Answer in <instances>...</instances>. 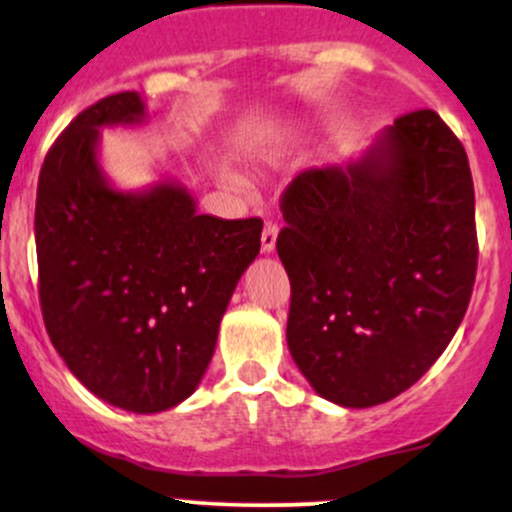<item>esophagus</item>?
Instances as JSON below:
<instances>
[{
    "mask_svg": "<svg viewBox=\"0 0 512 512\" xmlns=\"http://www.w3.org/2000/svg\"><path fill=\"white\" fill-rule=\"evenodd\" d=\"M277 233H279L277 223L267 221L265 230H262V238H260L262 252H267V255H269V252H274V247H277Z\"/></svg>",
    "mask_w": 512,
    "mask_h": 512,
    "instance_id": "34e87169",
    "label": "esophagus"
}]
</instances>
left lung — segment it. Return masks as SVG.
<instances>
[{"label": "left lung", "instance_id": "obj_1", "mask_svg": "<svg viewBox=\"0 0 512 512\" xmlns=\"http://www.w3.org/2000/svg\"><path fill=\"white\" fill-rule=\"evenodd\" d=\"M286 342L325 401L369 408L445 352L476 279L474 182L432 109L384 128L347 165L311 167L282 196Z\"/></svg>", "mask_w": 512, "mask_h": 512}]
</instances>
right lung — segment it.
<instances>
[{
  "mask_svg": "<svg viewBox=\"0 0 512 512\" xmlns=\"http://www.w3.org/2000/svg\"><path fill=\"white\" fill-rule=\"evenodd\" d=\"M121 92L84 109L48 150L36 194L38 294L50 342L94 396L131 413L189 398L216 350L260 218L196 213L177 182L121 192L99 165L101 128L138 126Z\"/></svg>",
  "mask_w": 512,
  "mask_h": 512,
  "instance_id": "add662e5",
  "label": "right lung"
}]
</instances>
